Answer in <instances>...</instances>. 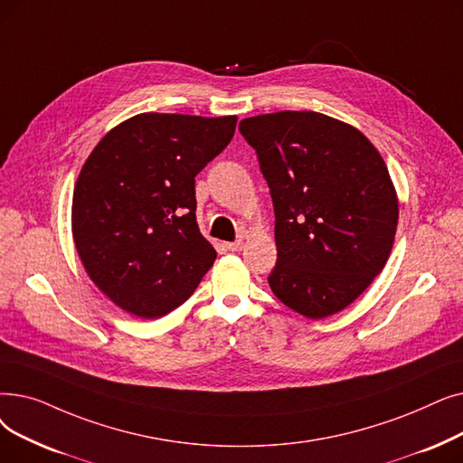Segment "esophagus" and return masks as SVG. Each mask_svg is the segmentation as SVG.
Here are the masks:
<instances>
[{"label": "esophagus", "mask_w": 463, "mask_h": 463, "mask_svg": "<svg viewBox=\"0 0 463 463\" xmlns=\"http://www.w3.org/2000/svg\"><path fill=\"white\" fill-rule=\"evenodd\" d=\"M242 246H244L242 240H236V242H227V244H225V248H227L229 251H240V250H242Z\"/></svg>", "instance_id": "esophagus-1"}]
</instances>
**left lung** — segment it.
Listing matches in <instances>:
<instances>
[{
	"instance_id": "1",
	"label": "left lung",
	"mask_w": 463,
	"mask_h": 463,
	"mask_svg": "<svg viewBox=\"0 0 463 463\" xmlns=\"http://www.w3.org/2000/svg\"><path fill=\"white\" fill-rule=\"evenodd\" d=\"M274 204L272 293L312 319L364 293L390 257L399 204L390 172L357 128L316 111L240 120Z\"/></svg>"
}]
</instances>
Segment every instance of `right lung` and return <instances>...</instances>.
<instances>
[{"label":"right lung","mask_w":463,"mask_h":463,"mask_svg":"<svg viewBox=\"0 0 463 463\" xmlns=\"http://www.w3.org/2000/svg\"><path fill=\"white\" fill-rule=\"evenodd\" d=\"M236 117L139 113L109 130L73 189L81 263L137 317L184 305L217 257L196 225L194 177L234 136Z\"/></svg>","instance_id":"right-lung-1"}]
</instances>
